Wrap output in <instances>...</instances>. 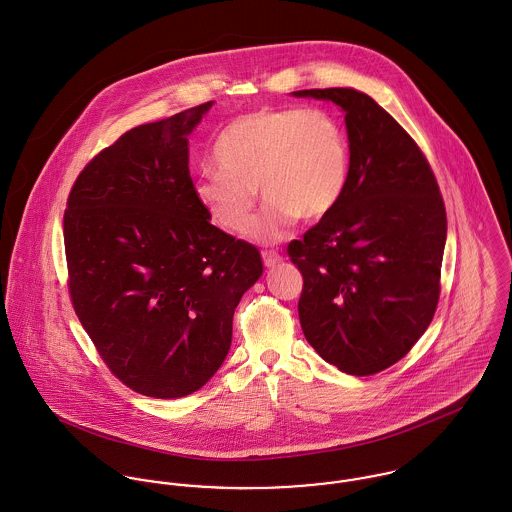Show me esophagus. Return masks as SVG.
Here are the masks:
<instances>
[{"label": "esophagus", "instance_id": "1", "mask_svg": "<svg viewBox=\"0 0 512 512\" xmlns=\"http://www.w3.org/2000/svg\"><path fill=\"white\" fill-rule=\"evenodd\" d=\"M262 260H264V266H266V268H274V266H278L284 258H282L278 252H274V250H264V252H262Z\"/></svg>", "mask_w": 512, "mask_h": 512}]
</instances>
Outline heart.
I'll return each instance as SVG.
<instances>
[{
    "label": "heart",
    "instance_id": "1",
    "mask_svg": "<svg viewBox=\"0 0 512 512\" xmlns=\"http://www.w3.org/2000/svg\"><path fill=\"white\" fill-rule=\"evenodd\" d=\"M217 169L195 181L207 217L230 234L250 228L258 187L268 201L254 222L260 240H278L293 220L315 222L345 195L351 151L343 124L323 108H260L232 120L213 146Z\"/></svg>",
    "mask_w": 512,
    "mask_h": 512
}]
</instances>
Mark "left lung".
Here are the masks:
<instances>
[{
    "label": "left lung",
    "instance_id": "8db88e82",
    "mask_svg": "<svg viewBox=\"0 0 512 512\" xmlns=\"http://www.w3.org/2000/svg\"><path fill=\"white\" fill-rule=\"evenodd\" d=\"M345 112L351 171L343 199L288 254L303 276L307 343L353 376L398 363L438 307L447 217L436 175L410 134L368 94L311 88Z\"/></svg>",
    "mask_w": 512,
    "mask_h": 512
}]
</instances>
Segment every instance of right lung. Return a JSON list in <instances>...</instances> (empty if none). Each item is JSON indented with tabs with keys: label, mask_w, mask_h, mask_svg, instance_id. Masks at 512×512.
<instances>
[{
	"label": "right lung",
	"mask_w": 512,
	"mask_h": 512,
	"mask_svg": "<svg viewBox=\"0 0 512 512\" xmlns=\"http://www.w3.org/2000/svg\"><path fill=\"white\" fill-rule=\"evenodd\" d=\"M213 102L138 126L94 155L65 211L74 313L128 388L181 398L205 386L232 341V315L262 276L256 246L209 222L187 136Z\"/></svg>",
	"instance_id": "right-lung-1"
}]
</instances>
